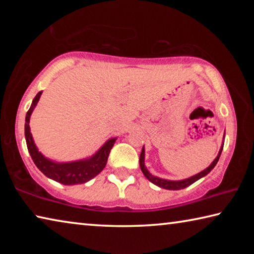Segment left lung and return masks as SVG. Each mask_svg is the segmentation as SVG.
Returning a JSON list of instances; mask_svg holds the SVG:
<instances>
[{
  "mask_svg": "<svg viewBox=\"0 0 254 254\" xmlns=\"http://www.w3.org/2000/svg\"><path fill=\"white\" fill-rule=\"evenodd\" d=\"M222 150H223V145H222V148L220 150V152H218V154H217V157L215 158V160L212 162V165H210L208 168H206L205 170L201 171V173L197 174L195 176H192V177H190V178L184 179V180H178V182H171V180L161 179V178L154 177V176H152L151 174H150L149 171L147 170V168H145V166H144V149L143 148H142V151H141L140 159H139L140 168H141V170H142V173H143V175L145 176V177H147L152 184L157 185V186L161 187V188L168 189V190H178V189H184V188H186L188 186H190L191 184H194L195 182H197V180L207 175L209 171L212 170L215 166H216V163L218 161V159H220V156H221V153H222Z\"/></svg>",
  "mask_w": 254,
  "mask_h": 254,
  "instance_id": "obj_1",
  "label": "left lung"
}]
</instances>
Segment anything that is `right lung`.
I'll return each instance as SVG.
<instances>
[{"instance_id": "1", "label": "right lung", "mask_w": 254, "mask_h": 254, "mask_svg": "<svg viewBox=\"0 0 254 254\" xmlns=\"http://www.w3.org/2000/svg\"><path fill=\"white\" fill-rule=\"evenodd\" d=\"M40 96L41 92L38 93L36 97L33 98L32 105L27 112L24 126L25 141H27V147L33 162L36 163L38 169H39L42 174L46 175L47 177L54 179L55 182L63 185H76L88 182V180L95 177V176H97L103 169H104L107 162V158H109V154L111 152V149L113 148L114 142L117 139H111L107 141V142L100 149V151L96 154H94L91 159L68 163H56L54 161L48 160V159L45 158L39 151H38L36 144L33 142L32 134L31 132H30L29 127L30 115H31L34 106L37 105Z\"/></svg>"}]
</instances>
